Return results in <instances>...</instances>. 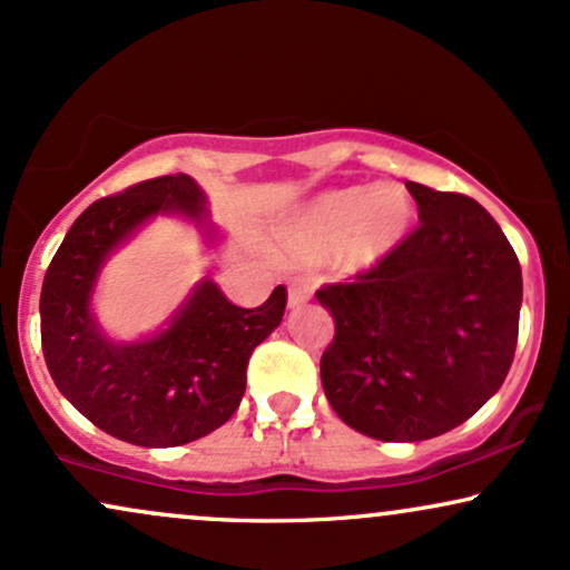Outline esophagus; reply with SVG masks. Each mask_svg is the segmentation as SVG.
I'll use <instances>...</instances> for the list:
<instances>
[{"instance_id": "1", "label": "esophagus", "mask_w": 570, "mask_h": 570, "mask_svg": "<svg viewBox=\"0 0 570 570\" xmlns=\"http://www.w3.org/2000/svg\"><path fill=\"white\" fill-rule=\"evenodd\" d=\"M312 298V287L306 283H291L287 285V306H301Z\"/></svg>"}]
</instances>
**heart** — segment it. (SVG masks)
<instances>
[{
	"instance_id": "heart-1",
	"label": "heart",
	"mask_w": 570,
	"mask_h": 570,
	"mask_svg": "<svg viewBox=\"0 0 570 570\" xmlns=\"http://www.w3.org/2000/svg\"><path fill=\"white\" fill-rule=\"evenodd\" d=\"M410 214V198L396 185L333 189L279 229V248L293 262H320L338 250L346 269H362L402 240Z\"/></svg>"
}]
</instances>
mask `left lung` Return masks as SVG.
Wrapping results in <instances>:
<instances>
[{"label": "left lung", "instance_id": "1", "mask_svg": "<svg viewBox=\"0 0 570 570\" xmlns=\"http://www.w3.org/2000/svg\"><path fill=\"white\" fill-rule=\"evenodd\" d=\"M420 224L317 301L335 335L320 362L335 414L381 441L462 425L502 389L518 343L523 277L500 224L473 198L406 181Z\"/></svg>", "mask_w": 570, "mask_h": 570}]
</instances>
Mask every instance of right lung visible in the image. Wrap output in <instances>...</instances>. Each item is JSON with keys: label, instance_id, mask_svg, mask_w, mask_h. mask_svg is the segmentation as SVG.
<instances>
[{"label": "right lung", "instance_id": "obj_1", "mask_svg": "<svg viewBox=\"0 0 570 570\" xmlns=\"http://www.w3.org/2000/svg\"><path fill=\"white\" fill-rule=\"evenodd\" d=\"M203 200L187 174L126 187L91 203L47 266L39 312L49 375L89 423L126 444L181 446L227 423L240 406L253 348L283 322V285L262 306L243 308L210 279L156 338L114 343L91 320V287L110 250L156 214L203 224Z\"/></svg>", "mask_w": 570, "mask_h": 570}]
</instances>
